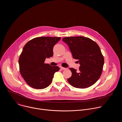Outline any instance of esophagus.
<instances>
[{
	"instance_id": "1",
	"label": "esophagus",
	"mask_w": 122,
	"mask_h": 122,
	"mask_svg": "<svg viewBox=\"0 0 122 122\" xmlns=\"http://www.w3.org/2000/svg\"><path fill=\"white\" fill-rule=\"evenodd\" d=\"M60 68L61 69H62V70H66V69H67L66 68H65V67H62V66H60Z\"/></svg>"
}]
</instances>
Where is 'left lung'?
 Listing matches in <instances>:
<instances>
[{"mask_svg":"<svg viewBox=\"0 0 122 122\" xmlns=\"http://www.w3.org/2000/svg\"><path fill=\"white\" fill-rule=\"evenodd\" d=\"M62 41L70 49L73 57L79 60L80 66L77 71L73 68L67 81L78 88L89 87L100 78L104 63V57L97 44L91 39L82 36L65 37Z\"/></svg>","mask_w":122,"mask_h":122,"instance_id":"1","label":"left lung"}]
</instances>
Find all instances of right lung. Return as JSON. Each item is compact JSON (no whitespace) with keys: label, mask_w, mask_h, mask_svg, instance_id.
<instances>
[{"label":"right lung","mask_w":122,"mask_h":122,"mask_svg":"<svg viewBox=\"0 0 122 122\" xmlns=\"http://www.w3.org/2000/svg\"><path fill=\"white\" fill-rule=\"evenodd\" d=\"M60 37L34 38L24 46L19 59V69L25 82L35 89L45 88L51 83L58 66L45 64L46 58L53 56L54 45Z\"/></svg>","instance_id":"right-lung-1"}]
</instances>
